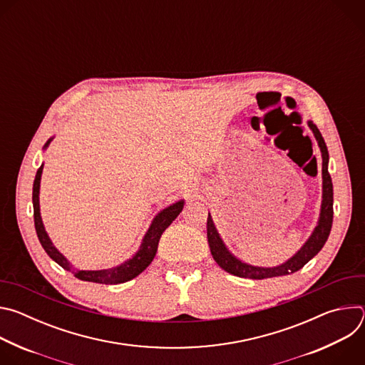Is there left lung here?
<instances>
[{
	"label": "left lung",
	"mask_w": 365,
	"mask_h": 365,
	"mask_svg": "<svg viewBox=\"0 0 365 365\" xmlns=\"http://www.w3.org/2000/svg\"><path fill=\"white\" fill-rule=\"evenodd\" d=\"M307 125L312 130V133H314L322 153V205H321L318 225L315 227L314 232L310 234L307 241L302 245V248L293 257H290L286 263L276 267H257V266H251L241 262V259H238L232 252H230V250L224 244L222 238L220 237L214 225L211 214H207L206 232H207V244H210L211 254L217 262V264L225 272H228L230 274L245 277V279H254V280L292 274L300 270L309 259L314 258L325 245L329 237V232L332 228V220H334V187H332L331 175L328 172L329 153L318 127L312 121H307Z\"/></svg>",
	"instance_id": "1"
}]
</instances>
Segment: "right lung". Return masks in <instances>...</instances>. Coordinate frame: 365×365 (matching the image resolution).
<instances>
[{
    "label": "right lung",
    "mask_w": 365,
    "mask_h": 365,
    "mask_svg": "<svg viewBox=\"0 0 365 365\" xmlns=\"http://www.w3.org/2000/svg\"><path fill=\"white\" fill-rule=\"evenodd\" d=\"M51 140L53 138H48V141L44 144L43 148H47V145L50 144ZM41 173H43V165L38 168V170L36 173L34 183H33L34 227H36L38 241L51 259H55V262L61 267H63L68 272H72L75 274V277H78L79 280H83V282H93V283H102V284H118V283H125V282L137 277L141 272H144L150 266L155 252H158V245H159L162 234L178 218V215L183 210L185 200L182 199V200L168 206L166 210L160 211L158 215H155V218L153 220L150 228L147 230V232L143 238V242H141L138 251L123 264L113 267V269H106V270H75L72 267V264L68 262V258L53 245V242H51V240L48 238L46 230H44L41 215H40V203H38Z\"/></svg>",
    "instance_id": "obj_1"
}]
</instances>
